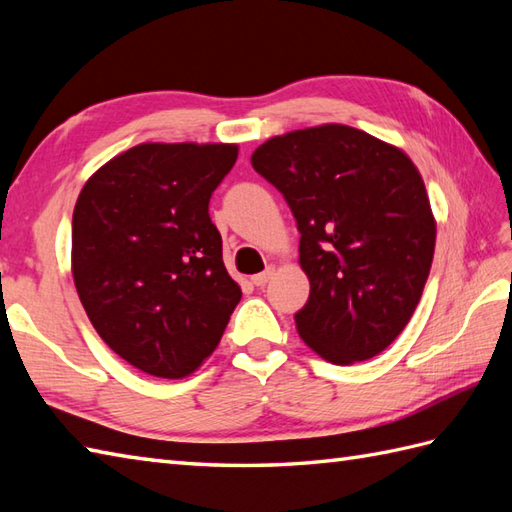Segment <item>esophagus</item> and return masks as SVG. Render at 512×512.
<instances>
[{"mask_svg": "<svg viewBox=\"0 0 512 512\" xmlns=\"http://www.w3.org/2000/svg\"><path fill=\"white\" fill-rule=\"evenodd\" d=\"M273 275H275V266H268L264 273H259V275H255L253 277V284L257 286V288H264L270 279H273Z\"/></svg>", "mask_w": 512, "mask_h": 512, "instance_id": "34e87169", "label": "esophagus"}]
</instances>
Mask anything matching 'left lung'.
Returning <instances> with one entry per match:
<instances>
[{"label": "left lung", "instance_id": "obj_1", "mask_svg": "<svg viewBox=\"0 0 512 512\" xmlns=\"http://www.w3.org/2000/svg\"><path fill=\"white\" fill-rule=\"evenodd\" d=\"M253 169L284 193L310 279L295 314L310 350L334 365L367 361L405 330L427 284L436 217L405 151L339 123L268 138Z\"/></svg>", "mask_w": 512, "mask_h": 512}]
</instances>
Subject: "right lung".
Segmentation results:
<instances>
[{"mask_svg": "<svg viewBox=\"0 0 512 512\" xmlns=\"http://www.w3.org/2000/svg\"><path fill=\"white\" fill-rule=\"evenodd\" d=\"M237 151L228 143L136 145L94 171L76 200V292L110 350L149 376H191L242 299L209 217L211 193Z\"/></svg>", "mask_w": 512, "mask_h": 512, "instance_id": "add662e5", "label": "right lung"}]
</instances>
